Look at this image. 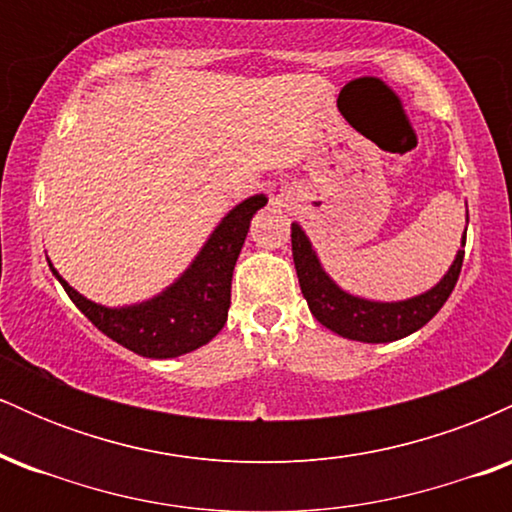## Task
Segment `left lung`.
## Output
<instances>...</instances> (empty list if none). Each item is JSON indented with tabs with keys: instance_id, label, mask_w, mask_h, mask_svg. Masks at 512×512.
<instances>
[{
	"instance_id": "obj_1",
	"label": "left lung",
	"mask_w": 512,
	"mask_h": 512,
	"mask_svg": "<svg viewBox=\"0 0 512 512\" xmlns=\"http://www.w3.org/2000/svg\"><path fill=\"white\" fill-rule=\"evenodd\" d=\"M464 236H467V228H464ZM291 248L298 284H301L310 313L317 317V322H322L327 330L342 334L346 339L368 344L395 342V339L421 330L448 301L457 279H460L464 260V250H460L448 274L440 279V284L421 293V296L399 303H373L349 296L322 272L320 262L310 248V240L305 238L298 223H291Z\"/></svg>"
}]
</instances>
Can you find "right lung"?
<instances>
[{"mask_svg":"<svg viewBox=\"0 0 512 512\" xmlns=\"http://www.w3.org/2000/svg\"><path fill=\"white\" fill-rule=\"evenodd\" d=\"M267 204V197L255 195L238 204L219 223L192 267L151 301L132 308H103L86 301L52 267V274L105 337L146 358H175L204 346L226 325L231 308L233 267L248 236L250 219Z\"/></svg>","mask_w":512,"mask_h":512,"instance_id":"obj_1","label":"right lung"}]
</instances>
